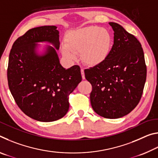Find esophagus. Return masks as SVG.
I'll return each mask as SVG.
<instances>
[{
	"label": "esophagus",
	"mask_w": 158,
	"mask_h": 158,
	"mask_svg": "<svg viewBox=\"0 0 158 158\" xmlns=\"http://www.w3.org/2000/svg\"><path fill=\"white\" fill-rule=\"evenodd\" d=\"M81 73L82 79H85V75H84V69H81Z\"/></svg>",
	"instance_id": "34e87169"
}]
</instances>
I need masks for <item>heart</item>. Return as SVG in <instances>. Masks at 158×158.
<instances>
[{
    "instance_id": "1",
    "label": "heart",
    "mask_w": 158,
    "mask_h": 158,
    "mask_svg": "<svg viewBox=\"0 0 158 158\" xmlns=\"http://www.w3.org/2000/svg\"><path fill=\"white\" fill-rule=\"evenodd\" d=\"M112 37L106 29L90 26L71 31L65 36V44L61 48L64 56L73 60L76 53L81 52L83 62L90 66L102 63L111 52Z\"/></svg>"
}]
</instances>
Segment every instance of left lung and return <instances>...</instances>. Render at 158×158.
I'll list each match as a JSON object with an SVG mask.
<instances>
[{"label": "left lung", "mask_w": 158, "mask_h": 158, "mask_svg": "<svg viewBox=\"0 0 158 158\" xmlns=\"http://www.w3.org/2000/svg\"><path fill=\"white\" fill-rule=\"evenodd\" d=\"M114 44L102 63L84 70L92 85V108L106 118H118L139 102L146 79V65L139 41L118 23L109 22Z\"/></svg>", "instance_id": "8db88e82"}]
</instances>
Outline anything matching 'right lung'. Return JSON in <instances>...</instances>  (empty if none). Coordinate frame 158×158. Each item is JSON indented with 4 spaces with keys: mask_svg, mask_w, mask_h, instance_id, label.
Returning a JSON list of instances; mask_svg holds the SVG:
<instances>
[{
    "mask_svg": "<svg viewBox=\"0 0 158 158\" xmlns=\"http://www.w3.org/2000/svg\"><path fill=\"white\" fill-rule=\"evenodd\" d=\"M55 26L28 30L17 39L9 55L7 81L19 107L31 118L41 122L57 121L69 109V95L82 77L79 65L65 69L60 65L59 32ZM46 41L45 52H36L37 42Z\"/></svg>",
    "mask_w": 158,
    "mask_h": 158,
    "instance_id": "right-lung-1",
    "label": "right lung"
}]
</instances>
